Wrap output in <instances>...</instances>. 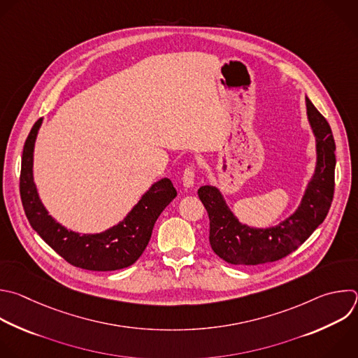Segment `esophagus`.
I'll list each match as a JSON object with an SVG mask.
<instances>
[{"mask_svg": "<svg viewBox=\"0 0 358 358\" xmlns=\"http://www.w3.org/2000/svg\"><path fill=\"white\" fill-rule=\"evenodd\" d=\"M194 180H195V169L194 166H188L185 167L184 173H182V184L185 188H189L194 185Z\"/></svg>", "mask_w": 358, "mask_h": 358, "instance_id": "obj_1", "label": "esophagus"}]
</instances>
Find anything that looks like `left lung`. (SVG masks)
<instances>
[{
    "mask_svg": "<svg viewBox=\"0 0 358 358\" xmlns=\"http://www.w3.org/2000/svg\"><path fill=\"white\" fill-rule=\"evenodd\" d=\"M306 109L316 136L317 164L299 208L288 219L275 227L253 229L239 223L215 187L198 189L209 216L210 248L226 263L256 266L281 260L295 252L324 220L334 194L336 145L329 122L309 98Z\"/></svg>",
    "mask_w": 358,
    "mask_h": 358,
    "instance_id": "8db88e82",
    "label": "left lung"
}]
</instances>
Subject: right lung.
Masks as SVG:
<instances>
[{"instance_id": "add662e5", "label": "right lung", "mask_w": 358, "mask_h": 358, "mask_svg": "<svg viewBox=\"0 0 358 358\" xmlns=\"http://www.w3.org/2000/svg\"><path fill=\"white\" fill-rule=\"evenodd\" d=\"M42 119L32 127L22 153L20 192L31 226L67 263L90 271H115L132 266L145 252L153 226L164 208L177 196L169 178H163L142 196L129 215L98 234H78L59 224L42 205L32 176L34 146Z\"/></svg>"}]
</instances>
